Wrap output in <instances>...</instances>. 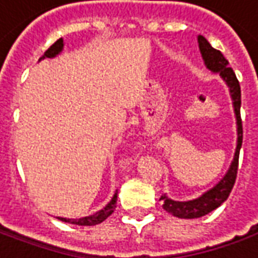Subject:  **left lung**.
<instances>
[{"label": "left lung", "instance_id": "8db88e82", "mask_svg": "<svg viewBox=\"0 0 258 258\" xmlns=\"http://www.w3.org/2000/svg\"><path fill=\"white\" fill-rule=\"evenodd\" d=\"M198 42H199L200 53L205 60L206 68L211 70L213 73L220 74L229 88L231 98H232L233 112H235V117H236L238 142H236L233 160L228 168L227 174L211 189L205 192L196 199L186 200V202H177V200L167 198L166 195H162L160 200H163V209L178 218H199L202 216H206L210 211L216 210L218 206H221L228 199V196L233 188V184H235L236 174H238L239 152H240L242 140H243V128H242V118H240V85L236 79V74L232 68H228V60L224 58V55L218 49H214L211 47L210 42L207 41L205 37H198Z\"/></svg>", "mask_w": 258, "mask_h": 258}]
</instances>
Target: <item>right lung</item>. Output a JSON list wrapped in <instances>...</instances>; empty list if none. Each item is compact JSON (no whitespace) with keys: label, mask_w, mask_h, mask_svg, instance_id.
Wrapping results in <instances>:
<instances>
[{"label":"right lung","mask_w":258,"mask_h":258,"mask_svg":"<svg viewBox=\"0 0 258 258\" xmlns=\"http://www.w3.org/2000/svg\"><path fill=\"white\" fill-rule=\"evenodd\" d=\"M62 49H63V38H59L58 41L53 42L51 47L48 48L47 51L44 52L41 59H45V58H55L56 55L62 52ZM116 202H117V190H116V194L113 195L112 200L107 203L102 210L96 211L94 214H91L88 217H83V218H63V217H58L60 221H64V222H70V224H76V225H96V224H101L102 221H105L107 217L112 214L114 209H116Z\"/></svg>","instance_id":"obj_1"}]
</instances>
